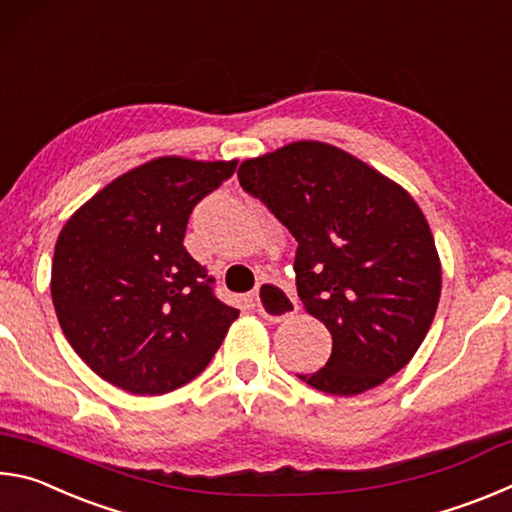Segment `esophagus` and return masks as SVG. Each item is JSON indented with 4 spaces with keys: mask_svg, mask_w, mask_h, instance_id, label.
Wrapping results in <instances>:
<instances>
[{
    "mask_svg": "<svg viewBox=\"0 0 512 512\" xmlns=\"http://www.w3.org/2000/svg\"><path fill=\"white\" fill-rule=\"evenodd\" d=\"M255 302L259 314L266 320H273V323H280V320L289 318L298 311L296 300H293L282 287H277L275 282L259 284L255 291Z\"/></svg>",
    "mask_w": 512,
    "mask_h": 512,
    "instance_id": "obj_1",
    "label": "esophagus"
}]
</instances>
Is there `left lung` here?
Segmentation results:
<instances>
[{
	"label": "left lung",
	"mask_w": 512,
	"mask_h": 512,
	"mask_svg": "<svg viewBox=\"0 0 512 512\" xmlns=\"http://www.w3.org/2000/svg\"><path fill=\"white\" fill-rule=\"evenodd\" d=\"M237 176L296 237L302 307L332 334L325 368L298 377L352 397L400 372L427 336L443 287L436 241L413 196L316 140L244 160Z\"/></svg>",
	"instance_id": "left-lung-1"
}]
</instances>
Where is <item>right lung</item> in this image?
Masks as SVG:
<instances>
[{"mask_svg":"<svg viewBox=\"0 0 512 512\" xmlns=\"http://www.w3.org/2000/svg\"><path fill=\"white\" fill-rule=\"evenodd\" d=\"M237 160L162 155L121 173L69 216L51 300L74 352L112 386L164 395L201 375L235 307L183 246L189 214Z\"/></svg>","mask_w":512,"mask_h":512,"instance_id":"right-lung-1","label":"right lung"}]
</instances>
